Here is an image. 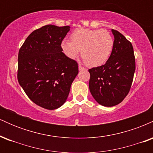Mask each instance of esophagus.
<instances>
[{
	"label": "esophagus",
	"mask_w": 153,
	"mask_h": 153,
	"mask_svg": "<svg viewBox=\"0 0 153 153\" xmlns=\"http://www.w3.org/2000/svg\"><path fill=\"white\" fill-rule=\"evenodd\" d=\"M78 69H79V71H83V70H85V68H84L83 67H82L80 65H78Z\"/></svg>",
	"instance_id": "obj_1"
}]
</instances>
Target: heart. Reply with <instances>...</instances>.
Masks as SVG:
<instances>
[{"label": "heart", "instance_id": "b5f03b06", "mask_svg": "<svg viewBox=\"0 0 153 153\" xmlns=\"http://www.w3.org/2000/svg\"><path fill=\"white\" fill-rule=\"evenodd\" d=\"M71 42L62 40L61 49L69 59H74L81 51V57L87 66L103 65L109 59L114 48V39L106 30L78 29L71 35Z\"/></svg>", "mask_w": 153, "mask_h": 153}]
</instances>
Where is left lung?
<instances>
[{"label": "left lung", "mask_w": 153, "mask_h": 153, "mask_svg": "<svg viewBox=\"0 0 153 153\" xmlns=\"http://www.w3.org/2000/svg\"><path fill=\"white\" fill-rule=\"evenodd\" d=\"M114 48L103 65L89 69V89L94 99L103 106L119 104L129 93L135 71L133 47L124 35L111 29Z\"/></svg>", "instance_id": "1"}]
</instances>
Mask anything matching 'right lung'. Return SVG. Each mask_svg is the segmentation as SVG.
<instances>
[{
  "label": "right lung",
  "instance_id": "add662e5",
  "mask_svg": "<svg viewBox=\"0 0 153 153\" xmlns=\"http://www.w3.org/2000/svg\"><path fill=\"white\" fill-rule=\"evenodd\" d=\"M70 29L44 26L31 32L19 50V84L33 102L46 109L64 104L78 73V63L67 57L60 46Z\"/></svg>",
  "mask_w": 153,
  "mask_h": 153
}]
</instances>
